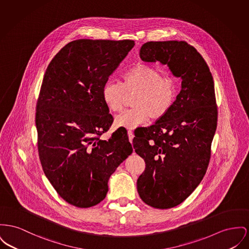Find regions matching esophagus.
<instances>
[{
	"instance_id": "34e87169",
	"label": "esophagus",
	"mask_w": 249,
	"mask_h": 249,
	"mask_svg": "<svg viewBox=\"0 0 249 249\" xmlns=\"http://www.w3.org/2000/svg\"><path fill=\"white\" fill-rule=\"evenodd\" d=\"M128 136H129V140H130V142L132 143V139H133L134 135H133V132H132V130H128Z\"/></svg>"
}]
</instances>
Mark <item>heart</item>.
I'll list each match as a JSON object with an SVG mask.
<instances>
[{
  "mask_svg": "<svg viewBox=\"0 0 249 249\" xmlns=\"http://www.w3.org/2000/svg\"><path fill=\"white\" fill-rule=\"evenodd\" d=\"M134 93L132 109L116 118L118 127L132 128L146 123L150 117L160 119L174 106L178 86L173 76L162 75L160 71L137 65L122 75L120 83L108 81L102 90L103 103L111 113L122 111L126 95Z\"/></svg>",
  "mask_w": 249,
  "mask_h": 249,
  "instance_id": "1",
  "label": "heart"
}]
</instances>
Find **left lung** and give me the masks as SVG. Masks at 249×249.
I'll list each match as a JSON object with an SVG mask.
<instances>
[{
    "label": "left lung",
    "mask_w": 249,
    "mask_h": 249,
    "mask_svg": "<svg viewBox=\"0 0 249 249\" xmlns=\"http://www.w3.org/2000/svg\"><path fill=\"white\" fill-rule=\"evenodd\" d=\"M140 57L167 64L182 80L172 109L133 139L135 152L146 162L137 179L141 199L169 209L184 201L207 171L218 116L213 79L200 53L185 41L146 42Z\"/></svg>",
    "instance_id": "1"
}]
</instances>
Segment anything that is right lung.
Wrapping results in <instances>:
<instances>
[{"mask_svg": "<svg viewBox=\"0 0 249 249\" xmlns=\"http://www.w3.org/2000/svg\"><path fill=\"white\" fill-rule=\"evenodd\" d=\"M134 41L78 39L49 64L36 103L37 148L45 175L68 203L88 208L108 192V179L132 152L127 131L101 136L114 118L102 90Z\"/></svg>", "mask_w": 249, "mask_h": 249, "instance_id": "obj_1", "label": "right lung"}]
</instances>
